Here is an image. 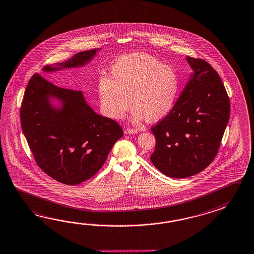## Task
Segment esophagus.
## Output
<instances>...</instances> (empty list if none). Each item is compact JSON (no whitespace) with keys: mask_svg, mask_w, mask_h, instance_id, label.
I'll use <instances>...</instances> for the list:
<instances>
[{"mask_svg":"<svg viewBox=\"0 0 254 254\" xmlns=\"http://www.w3.org/2000/svg\"><path fill=\"white\" fill-rule=\"evenodd\" d=\"M125 134H135V133H137V130L133 129V128H126L124 130Z\"/></svg>","mask_w":254,"mask_h":254,"instance_id":"1","label":"esophagus"}]
</instances>
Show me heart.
Here are the masks:
<instances>
[{"mask_svg":"<svg viewBox=\"0 0 254 254\" xmlns=\"http://www.w3.org/2000/svg\"><path fill=\"white\" fill-rule=\"evenodd\" d=\"M178 89L175 70L146 53L119 57L110 68V77L101 76L97 84L104 114L121 119L132 102L131 120L135 123L165 118L174 106Z\"/></svg>","mask_w":254,"mask_h":254,"instance_id":"heart-1","label":"heart"}]
</instances>
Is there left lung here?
Masks as SVG:
<instances>
[{
  "instance_id": "1",
  "label": "left lung",
  "mask_w": 254,
  "mask_h": 254,
  "mask_svg": "<svg viewBox=\"0 0 254 254\" xmlns=\"http://www.w3.org/2000/svg\"><path fill=\"white\" fill-rule=\"evenodd\" d=\"M193 73L174 107L151 131L153 165L168 177L196 175L214 159L230 119L231 103L209 63L187 57Z\"/></svg>"
}]
</instances>
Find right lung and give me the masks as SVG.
<instances>
[{
	"label": "right lung",
	"instance_id": "1",
	"mask_svg": "<svg viewBox=\"0 0 254 254\" xmlns=\"http://www.w3.org/2000/svg\"><path fill=\"white\" fill-rule=\"evenodd\" d=\"M100 48L80 52L65 62L46 65L44 73L81 67ZM62 102L55 107L51 99ZM21 125L35 162L52 179L66 185L89 180L101 169L123 136L117 121L96 114L81 91L63 88L35 73L23 95Z\"/></svg>",
	"mask_w": 254,
	"mask_h": 254
}]
</instances>
